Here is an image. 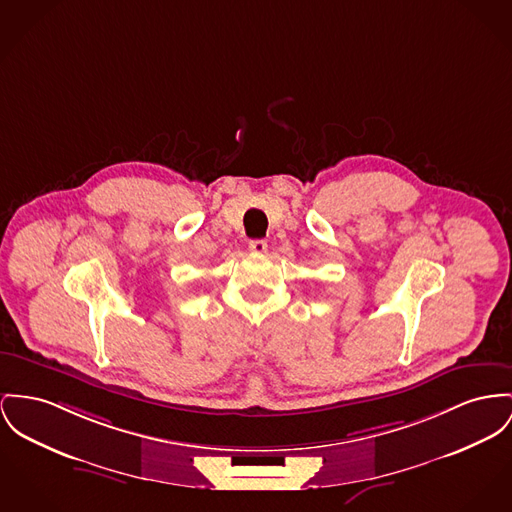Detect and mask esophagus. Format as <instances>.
Here are the masks:
<instances>
[{
  "label": "esophagus",
  "mask_w": 512,
  "mask_h": 512,
  "mask_svg": "<svg viewBox=\"0 0 512 512\" xmlns=\"http://www.w3.org/2000/svg\"><path fill=\"white\" fill-rule=\"evenodd\" d=\"M248 248H250V252H254V254H264V252L268 250V242H266V240H250V242H248Z\"/></svg>",
  "instance_id": "obj_1"
}]
</instances>
